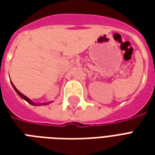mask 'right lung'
<instances>
[{"label":"right lung","mask_w":155,"mask_h":155,"mask_svg":"<svg viewBox=\"0 0 155 155\" xmlns=\"http://www.w3.org/2000/svg\"><path fill=\"white\" fill-rule=\"evenodd\" d=\"M12 86H13V88H14V90L15 91V92H16V93H17V94H18L19 95H20V96H21L22 99H23V100H25V101H27L29 104H32V105H46V104H51V102H52V101H50V102H46V103H35V102H33L31 100H30L28 97H26L25 95H24V94H22V93H21V92H20V91H19L18 90H17V89L15 87V85L13 84V83H12Z\"/></svg>","instance_id":"right-lung-1"}]
</instances>
